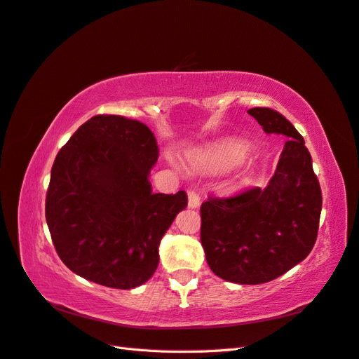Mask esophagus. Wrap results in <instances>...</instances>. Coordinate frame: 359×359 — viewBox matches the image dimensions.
Segmentation results:
<instances>
[{"label": "esophagus", "mask_w": 359, "mask_h": 359, "mask_svg": "<svg viewBox=\"0 0 359 359\" xmlns=\"http://www.w3.org/2000/svg\"><path fill=\"white\" fill-rule=\"evenodd\" d=\"M187 196H189V207H190V209H196V207H200V204H201L200 194H196L195 190H189Z\"/></svg>", "instance_id": "obj_1"}]
</instances>
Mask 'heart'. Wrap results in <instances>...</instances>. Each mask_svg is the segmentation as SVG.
<instances>
[{
  "mask_svg": "<svg viewBox=\"0 0 359 359\" xmlns=\"http://www.w3.org/2000/svg\"><path fill=\"white\" fill-rule=\"evenodd\" d=\"M245 155V150L240 144H224L215 152L213 159L221 165H232L240 163Z\"/></svg>",
  "mask_w": 359,
  "mask_h": 359,
  "instance_id": "b5f03b06",
  "label": "heart"
}]
</instances>
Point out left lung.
<instances>
[{
  "label": "left lung",
  "instance_id": "obj_1",
  "mask_svg": "<svg viewBox=\"0 0 359 359\" xmlns=\"http://www.w3.org/2000/svg\"><path fill=\"white\" fill-rule=\"evenodd\" d=\"M266 133L289 137L266 189L252 187L201 204L207 264L222 280L262 284L284 275L313 249L323 195L312 156L293 124L269 107L247 110Z\"/></svg>",
  "mask_w": 359,
  "mask_h": 359
}]
</instances>
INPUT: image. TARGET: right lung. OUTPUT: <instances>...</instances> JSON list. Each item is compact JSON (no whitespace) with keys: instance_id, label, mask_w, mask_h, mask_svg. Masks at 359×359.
I'll use <instances>...</instances> for the list:
<instances>
[{"instance_id":"add662e5","label":"right lung","mask_w":359,"mask_h":359,"mask_svg":"<svg viewBox=\"0 0 359 359\" xmlns=\"http://www.w3.org/2000/svg\"><path fill=\"white\" fill-rule=\"evenodd\" d=\"M152 130L137 119L97 115L61 147L46 195L55 249L72 272L106 287L133 289L155 273L158 245L187 207L184 190L154 194Z\"/></svg>"}]
</instances>
